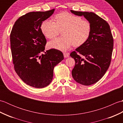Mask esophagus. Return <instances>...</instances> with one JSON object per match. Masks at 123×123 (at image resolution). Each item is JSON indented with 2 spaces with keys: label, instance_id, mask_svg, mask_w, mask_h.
Returning <instances> with one entry per match:
<instances>
[{
  "label": "esophagus",
  "instance_id": "34e87169",
  "mask_svg": "<svg viewBox=\"0 0 123 123\" xmlns=\"http://www.w3.org/2000/svg\"><path fill=\"white\" fill-rule=\"evenodd\" d=\"M63 55H64V57H68L69 56L70 54L69 53H67V52H64Z\"/></svg>",
  "mask_w": 123,
  "mask_h": 123
}]
</instances>
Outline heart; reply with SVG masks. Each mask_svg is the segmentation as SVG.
<instances>
[{"label": "heart", "instance_id": "1", "mask_svg": "<svg viewBox=\"0 0 123 123\" xmlns=\"http://www.w3.org/2000/svg\"><path fill=\"white\" fill-rule=\"evenodd\" d=\"M56 22L46 20L41 25V31L49 39H53L62 31L63 37L57 38L48 43L49 48L67 51L74 45L79 47L89 38L92 27L89 21L69 12H62L55 17Z\"/></svg>", "mask_w": 123, "mask_h": 123}]
</instances>
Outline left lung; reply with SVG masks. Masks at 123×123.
<instances>
[{"mask_svg": "<svg viewBox=\"0 0 123 123\" xmlns=\"http://www.w3.org/2000/svg\"><path fill=\"white\" fill-rule=\"evenodd\" d=\"M71 12L80 16H83L92 27L87 42L70 54L75 62L72 77L82 85H93L104 76L110 66L114 46L110 26L105 20L93 12Z\"/></svg>", "mask_w": 123, "mask_h": 123, "instance_id": "1", "label": "left lung"}]
</instances>
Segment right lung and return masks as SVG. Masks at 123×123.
<instances>
[{
	"instance_id": "obj_1",
	"label": "right lung",
	"mask_w": 123,
	"mask_h": 123,
	"mask_svg": "<svg viewBox=\"0 0 123 123\" xmlns=\"http://www.w3.org/2000/svg\"><path fill=\"white\" fill-rule=\"evenodd\" d=\"M46 12H30L15 22L10 35L14 69L26 84L36 88L46 87L52 81L54 67L64 59L58 49L44 54L46 40L41 31L42 22L53 14Z\"/></svg>"
}]
</instances>
